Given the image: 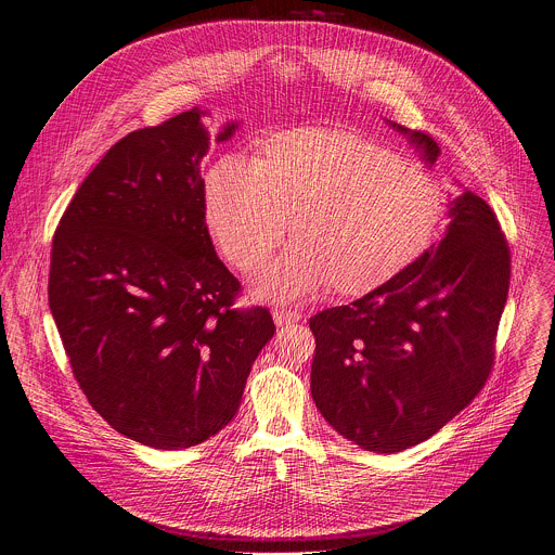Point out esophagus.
Here are the masks:
<instances>
[{
	"instance_id": "1",
	"label": "esophagus",
	"mask_w": 555,
	"mask_h": 555,
	"mask_svg": "<svg viewBox=\"0 0 555 555\" xmlns=\"http://www.w3.org/2000/svg\"><path fill=\"white\" fill-rule=\"evenodd\" d=\"M272 315H274V323H276L279 327H283V325H292V323H298V321L302 319V313H300V311H296V309H287V307H279V309H274V311H272Z\"/></svg>"
}]
</instances>
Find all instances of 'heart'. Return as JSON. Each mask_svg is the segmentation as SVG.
I'll list each match as a JSON object with an SVG mask.
<instances>
[{
	"instance_id": "b5f03b06",
	"label": "heart",
	"mask_w": 555,
	"mask_h": 555,
	"mask_svg": "<svg viewBox=\"0 0 555 555\" xmlns=\"http://www.w3.org/2000/svg\"><path fill=\"white\" fill-rule=\"evenodd\" d=\"M206 225L219 253L257 270L289 232L298 242L257 281V296L298 300L330 285L371 294L435 244L441 184L388 146L345 129H289L266 138L257 165L223 155L206 176Z\"/></svg>"
}]
</instances>
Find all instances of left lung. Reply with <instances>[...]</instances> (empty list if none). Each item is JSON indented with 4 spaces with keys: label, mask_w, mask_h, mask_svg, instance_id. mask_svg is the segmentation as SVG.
I'll return each mask as SVG.
<instances>
[{
    "label": "left lung",
    "mask_w": 555,
    "mask_h": 555,
    "mask_svg": "<svg viewBox=\"0 0 555 555\" xmlns=\"http://www.w3.org/2000/svg\"><path fill=\"white\" fill-rule=\"evenodd\" d=\"M435 165L437 142L390 122ZM450 225L388 285L315 313L311 398L345 439L371 452L417 446L461 413L488 382L512 257L494 210L463 191Z\"/></svg>",
    "instance_id": "8db88e82"
}]
</instances>
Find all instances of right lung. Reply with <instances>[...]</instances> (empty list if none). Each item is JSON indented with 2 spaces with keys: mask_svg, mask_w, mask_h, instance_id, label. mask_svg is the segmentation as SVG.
I'll return each mask as SVG.
<instances>
[{
  "mask_svg": "<svg viewBox=\"0 0 555 555\" xmlns=\"http://www.w3.org/2000/svg\"><path fill=\"white\" fill-rule=\"evenodd\" d=\"M202 116L120 138L52 236L48 300L72 373L114 430L157 450L217 435L276 332L266 307H234L242 283L210 242Z\"/></svg>",
  "mask_w": 555,
  "mask_h": 555,
  "instance_id": "right-lung-1",
  "label": "right lung"
}]
</instances>
